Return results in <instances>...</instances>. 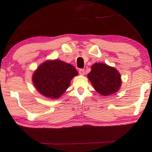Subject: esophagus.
Returning <instances> with one entry per match:
<instances>
[{"label":"esophagus","instance_id":"esophagus-1","mask_svg":"<svg viewBox=\"0 0 152 152\" xmlns=\"http://www.w3.org/2000/svg\"><path fill=\"white\" fill-rule=\"evenodd\" d=\"M79 74H80V75H84V74H85V69H80V70H79Z\"/></svg>","mask_w":152,"mask_h":152}]
</instances>
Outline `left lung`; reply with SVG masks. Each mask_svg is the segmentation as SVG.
Returning <instances> with one entry per match:
<instances>
[{
    "label": "left lung",
    "mask_w": 152,
    "mask_h": 152,
    "mask_svg": "<svg viewBox=\"0 0 152 152\" xmlns=\"http://www.w3.org/2000/svg\"><path fill=\"white\" fill-rule=\"evenodd\" d=\"M91 68L87 78L98 94L107 96L119 90L122 84L121 76L116 68L102 63H96Z\"/></svg>",
    "instance_id": "1"
}]
</instances>
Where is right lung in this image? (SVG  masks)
<instances>
[{"label": "right lung", "instance_id": "right-lung-1", "mask_svg": "<svg viewBox=\"0 0 152 152\" xmlns=\"http://www.w3.org/2000/svg\"><path fill=\"white\" fill-rule=\"evenodd\" d=\"M78 74L71 64L58 59L48 60L34 72L32 82L43 96L57 99L65 92L72 78Z\"/></svg>", "mask_w": 152, "mask_h": 152}]
</instances>
